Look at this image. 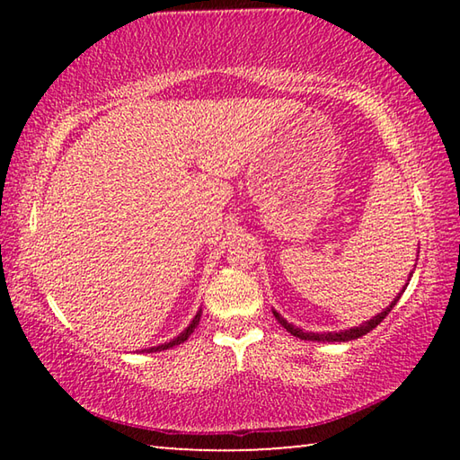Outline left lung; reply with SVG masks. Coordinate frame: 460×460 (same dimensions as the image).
<instances>
[{
  "label": "left lung",
  "instance_id": "obj_1",
  "mask_svg": "<svg viewBox=\"0 0 460 460\" xmlns=\"http://www.w3.org/2000/svg\"><path fill=\"white\" fill-rule=\"evenodd\" d=\"M418 260V258H416ZM408 286V284H406ZM406 286H403V290H406ZM403 290L395 296L394 298V302L392 305H389L387 308H384L381 310V313L377 314V316H373L371 321H367V323H363V324H359V326H353V329H347V331H339V332H306V331H302V329H298V326H294V324H290L286 321V318L279 314V313H276L274 310V316H276V321L284 326V329L290 332V334H294V337H298V339H302V341H318V342H345V341H353V339H359V337H363V334H367L369 331H373L376 329V326L384 321V318L392 313V308L395 306V302L400 300V296L403 294Z\"/></svg>",
  "mask_w": 460,
  "mask_h": 460
}]
</instances>
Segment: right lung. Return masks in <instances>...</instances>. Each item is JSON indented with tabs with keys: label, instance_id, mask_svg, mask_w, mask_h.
Here are the masks:
<instances>
[{
	"label": "right lung",
	"instance_id": "right-lung-1",
	"mask_svg": "<svg viewBox=\"0 0 460 460\" xmlns=\"http://www.w3.org/2000/svg\"><path fill=\"white\" fill-rule=\"evenodd\" d=\"M200 314H202V310H199L197 314H194V318L190 321V324L186 326V329L178 334V337H174L172 341L170 342H164V345H158V347H150V349H144V351H147V353H155V351H164V349H170V347H174V345H181V342H184L186 339L190 337V334L194 332V329H197V324H199V321H200Z\"/></svg>",
	"mask_w": 460,
	"mask_h": 460
}]
</instances>
